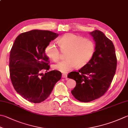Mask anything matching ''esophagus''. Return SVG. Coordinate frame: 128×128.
Instances as JSON below:
<instances>
[{
  "label": "esophagus",
  "instance_id": "esophagus-1",
  "mask_svg": "<svg viewBox=\"0 0 128 128\" xmlns=\"http://www.w3.org/2000/svg\"><path fill=\"white\" fill-rule=\"evenodd\" d=\"M67 75L66 74H62V78H67Z\"/></svg>",
  "mask_w": 128,
  "mask_h": 128
}]
</instances>
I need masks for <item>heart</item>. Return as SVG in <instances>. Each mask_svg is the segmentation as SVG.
Returning a JSON list of instances; mask_svg holds the SVG:
<instances>
[{
    "instance_id": "obj_1",
    "label": "heart",
    "mask_w": 128,
    "mask_h": 128,
    "mask_svg": "<svg viewBox=\"0 0 128 128\" xmlns=\"http://www.w3.org/2000/svg\"><path fill=\"white\" fill-rule=\"evenodd\" d=\"M59 44L63 52H67L66 60L54 65V68L67 73L75 67L81 68L88 64L95 52V44L92 40L72 33H67L60 38ZM47 56L54 62L60 58L61 53L55 43L51 42L45 49Z\"/></svg>"
}]
</instances>
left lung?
<instances>
[{"label": "left lung", "mask_w": 128, "mask_h": 128, "mask_svg": "<svg viewBox=\"0 0 128 128\" xmlns=\"http://www.w3.org/2000/svg\"><path fill=\"white\" fill-rule=\"evenodd\" d=\"M95 42V52L90 62L78 71L67 77L76 81L71 91L74 98L88 102L104 95L110 87L116 68L117 60L113 43L99 30L89 33Z\"/></svg>", "instance_id": "8db88e82"}]
</instances>
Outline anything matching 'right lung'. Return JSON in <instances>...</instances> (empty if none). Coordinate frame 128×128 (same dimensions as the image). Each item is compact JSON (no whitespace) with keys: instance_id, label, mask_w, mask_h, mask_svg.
Listing matches in <instances>:
<instances>
[{"instance_id":"1","label":"right lung","mask_w":128,"mask_h":128,"mask_svg":"<svg viewBox=\"0 0 128 128\" xmlns=\"http://www.w3.org/2000/svg\"><path fill=\"white\" fill-rule=\"evenodd\" d=\"M58 36L51 31L34 30L21 33L14 40L9 56L10 79L16 92L29 102H43L61 78L57 70L40 77L43 70L47 72L50 67L46 48Z\"/></svg>"}]
</instances>
